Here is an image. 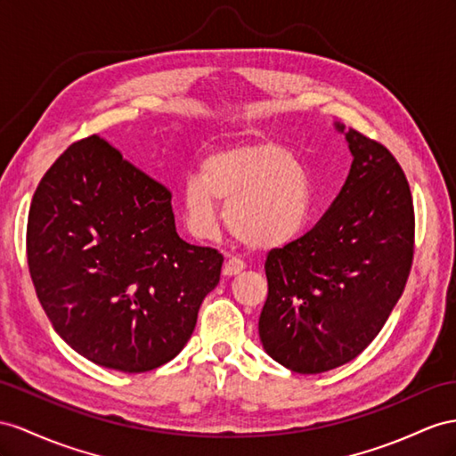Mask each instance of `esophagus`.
<instances>
[{"label": "esophagus", "instance_id": "esophagus-1", "mask_svg": "<svg viewBox=\"0 0 456 456\" xmlns=\"http://www.w3.org/2000/svg\"><path fill=\"white\" fill-rule=\"evenodd\" d=\"M244 270V264L239 258H229L224 265V275L225 277H235Z\"/></svg>", "mask_w": 456, "mask_h": 456}]
</instances>
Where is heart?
Masks as SVG:
<instances>
[{"instance_id": "obj_1", "label": "heart", "mask_w": 456, "mask_h": 456, "mask_svg": "<svg viewBox=\"0 0 456 456\" xmlns=\"http://www.w3.org/2000/svg\"><path fill=\"white\" fill-rule=\"evenodd\" d=\"M184 224L194 237L209 239L225 225L252 250H273L305 231L312 191L305 167L273 140H248L212 150L200 161V177H186L179 192Z\"/></svg>"}]
</instances>
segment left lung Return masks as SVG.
<instances>
[{
  "label": "left lung",
  "mask_w": 456,
  "mask_h": 456,
  "mask_svg": "<svg viewBox=\"0 0 456 456\" xmlns=\"http://www.w3.org/2000/svg\"><path fill=\"white\" fill-rule=\"evenodd\" d=\"M353 166L330 212L308 235L265 260L262 346L297 373L354 360L401 298L414 250V208L404 173L379 142L345 131Z\"/></svg>",
  "instance_id": "8db88e82"
}]
</instances>
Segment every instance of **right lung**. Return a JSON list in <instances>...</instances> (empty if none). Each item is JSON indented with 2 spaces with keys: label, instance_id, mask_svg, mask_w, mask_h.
I'll return each mask as SVG.
<instances>
[{
  "label": "right lung",
  "instance_id": "1",
  "mask_svg": "<svg viewBox=\"0 0 456 456\" xmlns=\"http://www.w3.org/2000/svg\"><path fill=\"white\" fill-rule=\"evenodd\" d=\"M27 256L52 328L98 366L140 373L177 356L224 256L177 235L171 192L106 140L69 146L34 192Z\"/></svg>",
  "mask_w": 456,
  "mask_h": 456
}]
</instances>
